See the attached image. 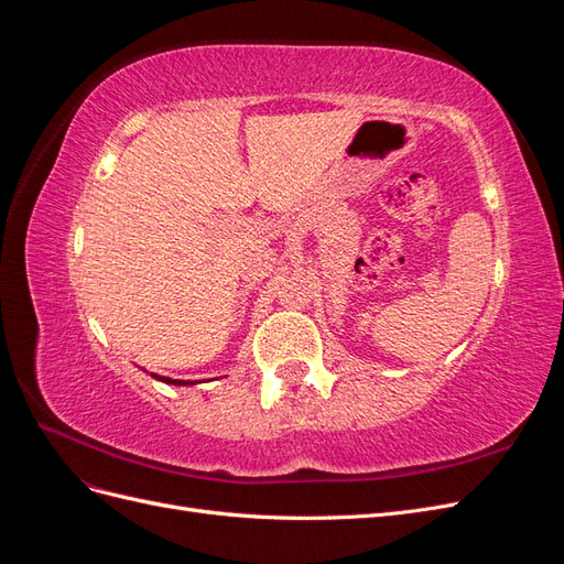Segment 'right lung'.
Instances as JSON below:
<instances>
[{"label": "right lung", "mask_w": 564, "mask_h": 564, "mask_svg": "<svg viewBox=\"0 0 564 564\" xmlns=\"http://www.w3.org/2000/svg\"><path fill=\"white\" fill-rule=\"evenodd\" d=\"M152 377H155V373H152ZM155 379H160V381H164V383H174V386H185V383H191V381H178V379H166V377H155Z\"/></svg>", "instance_id": "right-lung-1"}]
</instances>
